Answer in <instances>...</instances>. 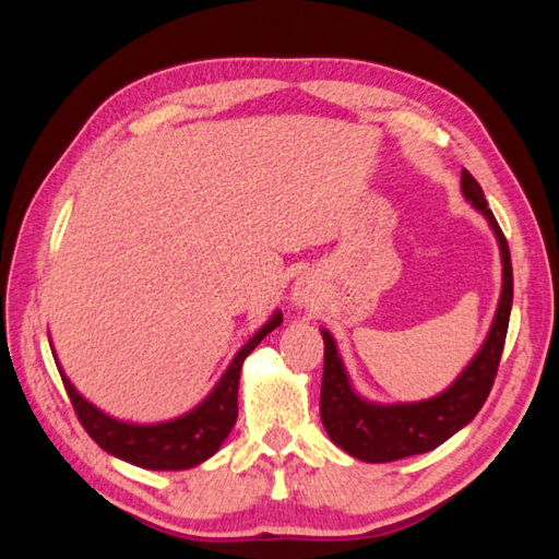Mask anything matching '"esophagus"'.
I'll return each instance as SVG.
<instances>
[{
    "label": "esophagus",
    "instance_id": "obj_1",
    "mask_svg": "<svg viewBox=\"0 0 559 559\" xmlns=\"http://www.w3.org/2000/svg\"><path fill=\"white\" fill-rule=\"evenodd\" d=\"M294 300H296V306H300V308L312 306V302H314L312 284L306 282V280H298L296 282V289H294Z\"/></svg>",
    "mask_w": 559,
    "mask_h": 559
}]
</instances>
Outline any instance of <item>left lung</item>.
I'll list each match as a JSON object with an SVG mask.
<instances>
[{
  "label": "left lung",
  "instance_id": "1",
  "mask_svg": "<svg viewBox=\"0 0 559 559\" xmlns=\"http://www.w3.org/2000/svg\"><path fill=\"white\" fill-rule=\"evenodd\" d=\"M462 193L473 207L485 214L497 235L503 263V284L487 341L464 368V373L443 394L419 403H368L352 389L331 333L321 331L324 335V378H321L319 401L321 425L335 445H341L347 454L357 456L361 462H396L403 456L438 448L478 415L489 392H492L513 306V265L509 242H506L492 210L487 207L480 183L471 177L468 170H462Z\"/></svg>",
  "mask_w": 559,
  "mask_h": 559
}]
</instances>
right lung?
Listing matches in <instances>:
<instances>
[{
  "label": "right lung",
  "mask_w": 559,
  "mask_h": 559,
  "mask_svg": "<svg viewBox=\"0 0 559 559\" xmlns=\"http://www.w3.org/2000/svg\"><path fill=\"white\" fill-rule=\"evenodd\" d=\"M280 324L282 312H275L273 319L265 321L259 333L235 354L228 370L205 401L195 405L191 413L160 421V425H128V421L105 415L76 392L74 384L62 373L58 359L56 366L81 427L88 431L99 448L142 468L183 471L210 460L226 441V436L235 427V419H238V384L242 364L253 347Z\"/></svg>",
  "instance_id": "obj_1"
}]
</instances>
